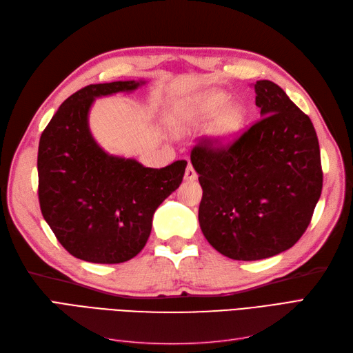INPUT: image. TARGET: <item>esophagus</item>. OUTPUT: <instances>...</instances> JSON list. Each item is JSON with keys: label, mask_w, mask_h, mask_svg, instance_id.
<instances>
[{"label": "esophagus", "mask_w": 353, "mask_h": 353, "mask_svg": "<svg viewBox=\"0 0 353 353\" xmlns=\"http://www.w3.org/2000/svg\"><path fill=\"white\" fill-rule=\"evenodd\" d=\"M196 178H197V174H196L194 168L191 166V165H188V166H187V169H185V175H184V179H185V181H194Z\"/></svg>", "instance_id": "34e87169"}]
</instances>
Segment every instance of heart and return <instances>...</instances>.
Instances as JSON below:
<instances>
[{"instance_id":"1","label":"heart","mask_w":353,"mask_h":353,"mask_svg":"<svg viewBox=\"0 0 353 353\" xmlns=\"http://www.w3.org/2000/svg\"><path fill=\"white\" fill-rule=\"evenodd\" d=\"M248 112L240 101L219 90H208L178 101L169 113V123L185 131L208 123L206 137L213 145H228L243 131Z\"/></svg>"}]
</instances>
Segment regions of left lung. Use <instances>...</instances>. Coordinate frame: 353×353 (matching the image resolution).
<instances>
[{"label": "left lung", "instance_id": "left-lung-1", "mask_svg": "<svg viewBox=\"0 0 353 353\" xmlns=\"http://www.w3.org/2000/svg\"><path fill=\"white\" fill-rule=\"evenodd\" d=\"M261 117L236 141L191 152L203 197L199 222L213 249L236 261L279 254L303 236L321 196L311 119L271 81H256Z\"/></svg>", "mask_w": 353, "mask_h": 353}]
</instances>
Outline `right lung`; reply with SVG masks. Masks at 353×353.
Listing matches in <instances>:
<instances>
[{
    "mask_svg": "<svg viewBox=\"0 0 353 353\" xmlns=\"http://www.w3.org/2000/svg\"><path fill=\"white\" fill-rule=\"evenodd\" d=\"M145 81L88 85L72 94L39 138L38 197L42 216L72 256L121 263L143 250L156 209L183 183L187 162L153 169L113 156L94 140L95 99L132 92Z\"/></svg>",
    "mask_w": 353,
    "mask_h": 353,
    "instance_id": "1",
    "label": "right lung"
}]
</instances>
